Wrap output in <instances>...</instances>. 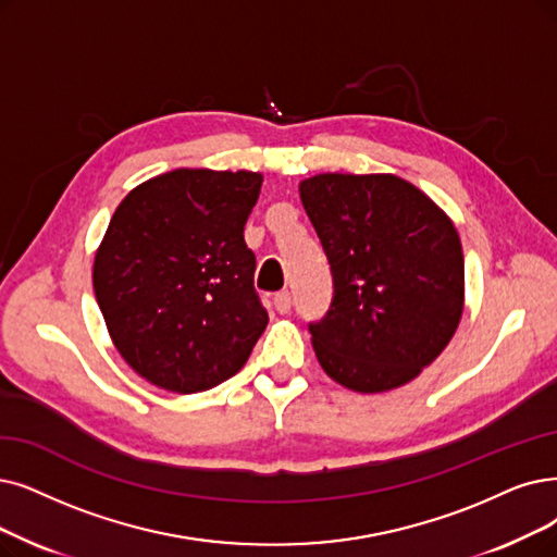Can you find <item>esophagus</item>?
Returning a JSON list of instances; mask_svg holds the SVG:
<instances>
[{
	"label": "esophagus",
	"instance_id": "1",
	"mask_svg": "<svg viewBox=\"0 0 557 557\" xmlns=\"http://www.w3.org/2000/svg\"><path fill=\"white\" fill-rule=\"evenodd\" d=\"M290 306H293V297H290V293H287V290H283V293H278V295L274 297V308L278 310L281 315L290 313Z\"/></svg>",
	"mask_w": 557,
	"mask_h": 557
}]
</instances>
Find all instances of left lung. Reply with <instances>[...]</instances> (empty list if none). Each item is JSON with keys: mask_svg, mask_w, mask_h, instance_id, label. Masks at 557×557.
<instances>
[{"mask_svg": "<svg viewBox=\"0 0 557 557\" xmlns=\"http://www.w3.org/2000/svg\"><path fill=\"white\" fill-rule=\"evenodd\" d=\"M299 196L333 276L326 315L308 324L320 366L356 393L405 386L446 349L461 320L457 228L393 173H320Z\"/></svg>", "mask_w": 557, "mask_h": 557, "instance_id": "8db88e82", "label": "left lung"}]
</instances>
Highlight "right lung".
<instances>
[{"label":"right lung","mask_w":557,"mask_h":557,"mask_svg":"<svg viewBox=\"0 0 557 557\" xmlns=\"http://www.w3.org/2000/svg\"><path fill=\"white\" fill-rule=\"evenodd\" d=\"M253 171L175 169L132 189L102 237L94 290L127 366L171 393L231 380L270 322L244 224Z\"/></svg>","instance_id":"add662e5"}]
</instances>
